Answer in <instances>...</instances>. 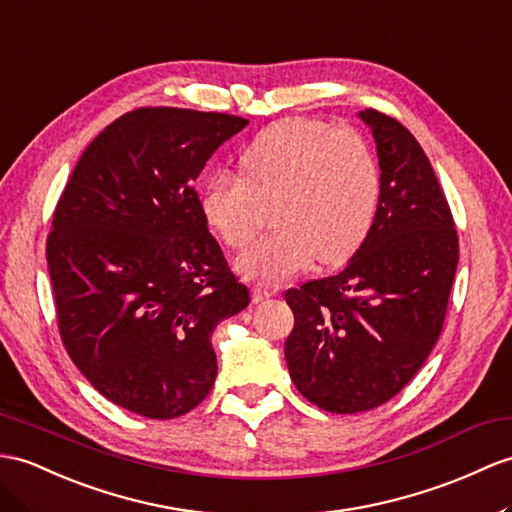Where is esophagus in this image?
Listing matches in <instances>:
<instances>
[{
    "label": "esophagus",
    "instance_id": "1",
    "mask_svg": "<svg viewBox=\"0 0 512 512\" xmlns=\"http://www.w3.org/2000/svg\"><path fill=\"white\" fill-rule=\"evenodd\" d=\"M273 295V291L269 289H263V286H254L252 289V299L258 304V302H265V299H269Z\"/></svg>",
    "mask_w": 512,
    "mask_h": 512
}]
</instances>
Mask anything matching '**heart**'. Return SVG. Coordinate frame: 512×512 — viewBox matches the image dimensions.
Masks as SVG:
<instances>
[{"instance_id": "1", "label": "heart", "mask_w": 512, "mask_h": 512, "mask_svg": "<svg viewBox=\"0 0 512 512\" xmlns=\"http://www.w3.org/2000/svg\"><path fill=\"white\" fill-rule=\"evenodd\" d=\"M243 176L217 171L202 189V213L232 249L254 241L273 206L276 230L236 260L249 280L280 282L317 256L334 265L367 241L382 204V167L367 136L317 119L271 123L239 158Z\"/></svg>"}]
</instances>
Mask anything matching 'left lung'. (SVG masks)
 I'll list each match as a JSON object with an SVG mask.
<instances>
[{
	"label": "left lung",
	"mask_w": 512,
	"mask_h": 512,
	"mask_svg": "<svg viewBox=\"0 0 512 512\" xmlns=\"http://www.w3.org/2000/svg\"><path fill=\"white\" fill-rule=\"evenodd\" d=\"M382 167V204L343 271L284 293L297 391L326 413L371 410L400 393L439 341L458 267V232L428 156L400 121L360 112Z\"/></svg>",
	"instance_id": "obj_1"
}]
</instances>
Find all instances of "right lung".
Here are the masks:
<instances>
[{
  "mask_svg": "<svg viewBox=\"0 0 512 512\" xmlns=\"http://www.w3.org/2000/svg\"><path fill=\"white\" fill-rule=\"evenodd\" d=\"M247 119L147 106L84 149L62 191L47 267L62 345L106 400L186 415L217 378L210 334L249 304L193 189Z\"/></svg>",
  "mask_w": 512,
  "mask_h": 512,
  "instance_id": "obj_1",
  "label": "right lung"
}]
</instances>
